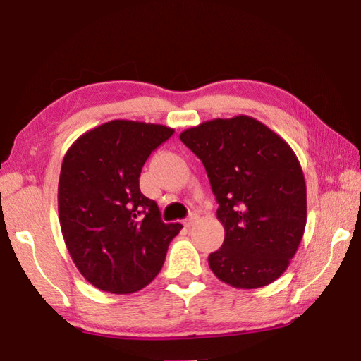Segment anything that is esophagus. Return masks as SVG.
<instances>
[{
    "label": "esophagus",
    "mask_w": 361,
    "mask_h": 361,
    "mask_svg": "<svg viewBox=\"0 0 361 361\" xmlns=\"http://www.w3.org/2000/svg\"><path fill=\"white\" fill-rule=\"evenodd\" d=\"M197 219H199L197 213H191V215H189V216L185 219V224L188 226V228H191V226H192L195 221H197Z\"/></svg>",
    "instance_id": "obj_1"
}]
</instances>
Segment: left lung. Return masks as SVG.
Listing matches in <instances>:
<instances>
[{
    "label": "left lung",
    "instance_id": "8db88e82",
    "mask_svg": "<svg viewBox=\"0 0 361 361\" xmlns=\"http://www.w3.org/2000/svg\"><path fill=\"white\" fill-rule=\"evenodd\" d=\"M209 175L221 248L209 256L213 274L234 288H261L290 266L301 243L307 197L295 151L262 122L240 114L180 133Z\"/></svg>",
    "mask_w": 361,
    "mask_h": 361
}]
</instances>
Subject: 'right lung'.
Segmentation results:
<instances>
[{"label":"right lung","mask_w":361,"mask_h":361,"mask_svg":"<svg viewBox=\"0 0 361 361\" xmlns=\"http://www.w3.org/2000/svg\"><path fill=\"white\" fill-rule=\"evenodd\" d=\"M161 124L114 119L82 133L66 151L59 219L73 262L95 288L129 295L151 283L180 223H164L140 191L146 159L173 135Z\"/></svg>","instance_id":"right-lung-1"}]
</instances>
